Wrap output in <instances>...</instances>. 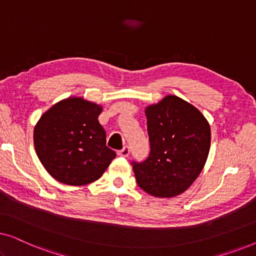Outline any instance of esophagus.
<instances>
[{
  "label": "esophagus",
  "instance_id": "esophagus-1",
  "mask_svg": "<svg viewBox=\"0 0 256 256\" xmlns=\"http://www.w3.org/2000/svg\"><path fill=\"white\" fill-rule=\"evenodd\" d=\"M129 154H130V149H129V146H124V149L120 150V152H118V155L121 157H128Z\"/></svg>",
  "mask_w": 256,
  "mask_h": 256
}]
</instances>
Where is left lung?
I'll return each instance as SVG.
<instances>
[{
  "mask_svg": "<svg viewBox=\"0 0 256 256\" xmlns=\"http://www.w3.org/2000/svg\"><path fill=\"white\" fill-rule=\"evenodd\" d=\"M149 157L132 163L136 182L146 194L172 198L197 180L208 160L211 128L200 110L176 96L146 107Z\"/></svg>",
  "mask_w": 256,
  "mask_h": 256,
  "instance_id": "8db88e82",
  "label": "left lung"
}]
</instances>
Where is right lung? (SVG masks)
<instances>
[{
	"mask_svg": "<svg viewBox=\"0 0 256 256\" xmlns=\"http://www.w3.org/2000/svg\"><path fill=\"white\" fill-rule=\"evenodd\" d=\"M102 106L70 96L42 115L34 129V150L45 170L62 184L80 186L102 176L116 154L99 124Z\"/></svg>",
	"mask_w": 256,
	"mask_h": 256,
	"instance_id": "right-lung-1",
	"label": "right lung"
}]
</instances>
